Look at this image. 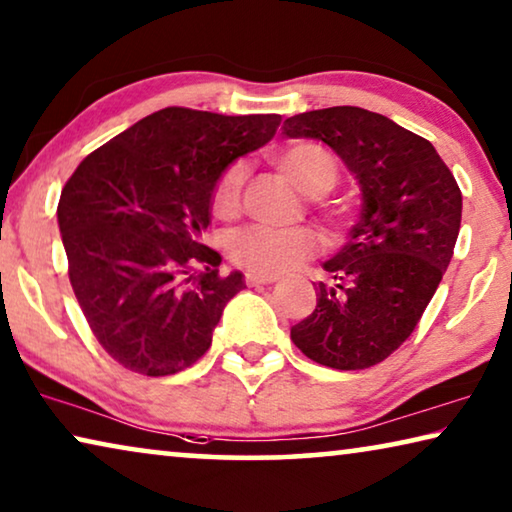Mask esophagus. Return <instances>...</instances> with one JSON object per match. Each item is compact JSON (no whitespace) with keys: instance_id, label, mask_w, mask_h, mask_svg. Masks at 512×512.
Segmentation results:
<instances>
[{"instance_id":"1","label":"esophagus","mask_w":512,"mask_h":512,"mask_svg":"<svg viewBox=\"0 0 512 512\" xmlns=\"http://www.w3.org/2000/svg\"><path fill=\"white\" fill-rule=\"evenodd\" d=\"M274 281H279V277H272V274H258V272L247 274L249 286H267V283H274Z\"/></svg>"}]
</instances>
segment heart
I'll return each instance as SVG.
<instances>
[{
	"label": "heart",
	"instance_id": "b5f03b06",
	"mask_svg": "<svg viewBox=\"0 0 512 512\" xmlns=\"http://www.w3.org/2000/svg\"><path fill=\"white\" fill-rule=\"evenodd\" d=\"M277 167L306 196H325L338 180L334 157L320 146L295 144L283 148L274 157ZM247 178V164L233 162L219 176L212 190V210L219 217H233L240 208L242 187ZM320 249L318 235L309 229H270V226H251L231 240V258L240 267L258 274H283L309 261Z\"/></svg>",
	"mask_w": 512,
	"mask_h": 512
}]
</instances>
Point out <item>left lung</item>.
Masks as SVG:
<instances>
[{
  "label": "left lung",
  "instance_id": "1",
  "mask_svg": "<svg viewBox=\"0 0 512 512\" xmlns=\"http://www.w3.org/2000/svg\"><path fill=\"white\" fill-rule=\"evenodd\" d=\"M283 135L332 148L361 190L348 242L322 265L334 283H318L316 309L290 338L322 366L371 368L414 332L451 263L460 187L428 139L368 109L295 114Z\"/></svg>",
  "mask_w": 512,
  "mask_h": 512
}]
</instances>
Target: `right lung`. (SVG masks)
I'll return each mask as SVG.
<instances>
[{
	"mask_svg": "<svg viewBox=\"0 0 512 512\" xmlns=\"http://www.w3.org/2000/svg\"><path fill=\"white\" fill-rule=\"evenodd\" d=\"M279 114L160 109L86 155L61 192L57 222L68 277L107 355L148 377L206 355L224 306L245 288L219 277L201 245L212 190L238 157L265 146ZM207 272L194 278V266Z\"/></svg>",
	"mask_w": 512,
	"mask_h": 512,
	"instance_id": "1",
	"label": "right lung"
}]
</instances>
